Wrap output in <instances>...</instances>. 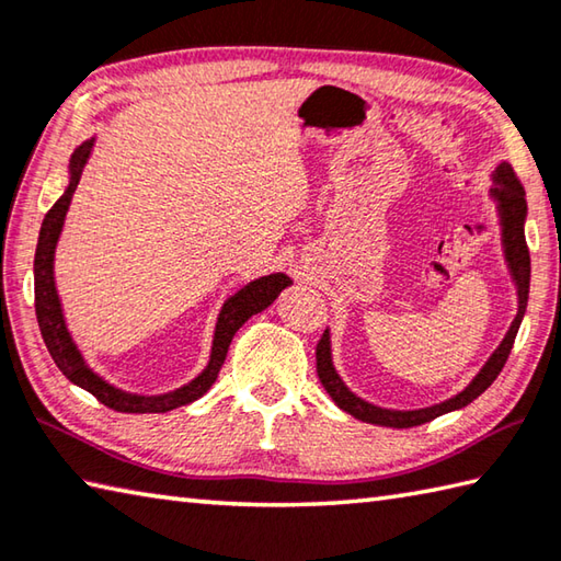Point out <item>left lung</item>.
I'll return each mask as SVG.
<instances>
[{
  "instance_id": "left-lung-1",
  "label": "left lung",
  "mask_w": 561,
  "mask_h": 561,
  "mask_svg": "<svg viewBox=\"0 0 561 561\" xmlns=\"http://www.w3.org/2000/svg\"><path fill=\"white\" fill-rule=\"evenodd\" d=\"M491 198L497 203V216H501V232H503V252L507 270H511V277L517 289V313L515 321L507 329L503 343L497 345L495 353L488 358V363L481 368V373L468 382L466 390L454 394L451 400L424 407V410H385V407H375L370 402L360 400L358 394H353L345 382L339 378V373L333 368L331 360V335L329 329L323 331L319 345H316V373H319V380L325 387V392L331 394V400L341 407L343 412L353 414L355 420L378 424V426H394V430H407V426H420L424 422H432L436 416L446 412L461 410V407L471 404L478 394H483L493 380L501 375L507 355L513 351L517 329H520L523 316L527 309V297H529V250L525 242V218H527V201H525V188L523 183L517 181L515 171L511 164H503L495 169L493 174V188Z\"/></svg>"
}]
</instances>
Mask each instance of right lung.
<instances>
[{
    "label": "right lung",
    "mask_w": 561,
    "mask_h": 561,
    "mask_svg": "<svg viewBox=\"0 0 561 561\" xmlns=\"http://www.w3.org/2000/svg\"><path fill=\"white\" fill-rule=\"evenodd\" d=\"M95 137L88 139L80 145L73 157H70L68 167V186L64 191L54 208L46 213L44 222H41L38 232V245H36V257H34V299H36V319L41 335H44V343L50 353V358L58 365V370L66 375V378L83 387L90 394H95L100 402L115 412H127V414H157V412H171L176 407L196 402L198 397L210 390V385L216 382L218 373L222 368V360H226L232 335L245 323L250 316L260 313L270 307V304L279 297L282 289H287L291 279L287 274H267V277H260L250 284H245L238 294L222 304L218 313L216 333H213V348H210V360L198 378H193L188 385L179 387L174 392L167 394H131L119 390V387L110 385L107 380L100 378L98 373L88 368L83 355H80L78 345L73 343L68 333V325L64 319V309H60V299L56 291V277H54V257H56V245L60 238V230H64L66 213L70 201H73V193L78 188V181L83 176V169L90 159V151H93Z\"/></svg>",
    "instance_id": "obj_1"
}]
</instances>
